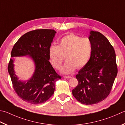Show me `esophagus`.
I'll list each match as a JSON object with an SVG mask.
<instances>
[{"instance_id": "obj_1", "label": "esophagus", "mask_w": 125, "mask_h": 125, "mask_svg": "<svg viewBox=\"0 0 125 125\" xmlns=\"http://www.w3.org/2000/svg\"><path fill=\"white\" fill-rule=\"evenodd\" d=\"M64 78L65 79H70V78H71L72 77L70 76H64Z\"/></svg>"}]
</instances>
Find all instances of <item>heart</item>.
<instances>
[{"label":"heart","mask_w":125,"mask_h":125,"mask_svg":"<svg viewBox=\"0 0 125 125\" xmlns=\"http://www.w3.org/2000/svg\"><path fill=\"white\" fill-rule=\"evenodd\" d=\"M92 52V44L90 39L70 34L61 38L59 45L50 46L49 56L52 66L57 69L61 68L65 56L67 61L61 72L68 74L73 72L76 67H84L89 61Z\"/></svg>","instance_id":"b5f03b06"}]
</instances>
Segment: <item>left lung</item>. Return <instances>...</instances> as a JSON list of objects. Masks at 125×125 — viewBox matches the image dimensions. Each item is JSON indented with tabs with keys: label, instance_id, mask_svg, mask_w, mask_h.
Instances as JSON below:
<instances>
[{
	"label": "left lung",
	"instance_id": "obj_1",
	"mask_svg": "<svg viewBox=\"0 0 125 125\" xmlns=\"http://www.w3.org/2000/svg\"><path fill=\"white\" fill-rule=\"evenodd\" d=\"M92 52L88 62L76 78L78 85L72 91L76 100L86 105L98 103L109 94L117 74L115 50L102 34L90 31Z\"/></svg>",
	"mask_w": 125,
	"mask_h": 125
}]
</instances>
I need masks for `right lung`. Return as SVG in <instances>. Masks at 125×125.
<instances>
[{"mask_svg": "<svg viewBox=\"0 0 125 125\" xmlns=\"http://www.w3.org/2000/svg\"><path fill=\"white\" fill-rule=\"evenodd\" d=\"M56 33L53 29H46L29 31L18 40L11 51V58L29 56L34 63V72L26 81L20 80L16 75L14 59H10L8 65L14 90L28 103L39 104L48 100L55 92L56 81L61 79L49 62V47Z\"/></svg>", "mask_w": 125, "mask_h": 125, "instance_id": "1", "label": "right lung"}]
</instances>
